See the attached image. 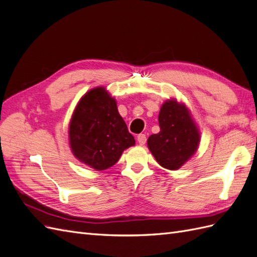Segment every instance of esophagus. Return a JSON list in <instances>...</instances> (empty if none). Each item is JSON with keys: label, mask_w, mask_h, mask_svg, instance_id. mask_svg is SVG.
Segmentation results:
<instances>
[{"label": "esophagus", "mask_w": 257, "mask_h": 257, "mask_svg": "<svg viewBox=\"0 0 257 257\" xmlns=\"http://www.w3.org/2000/svg\"><path fill=\"white\" fill-rule=\"evenodd\" d=\"M146 141H147V137L145 134H140L137 136V142H139L140 145H145Z\"/></svg>", "instance_id": "34e87169"}]
</instances>
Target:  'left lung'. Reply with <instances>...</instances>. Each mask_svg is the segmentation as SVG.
I'll list each match as a JSON object with an SVG mask.
<instances>
[{
    "label": "left lung",
    "instance_id": "8db88e82",
    "mask_svg": "<svg viewBox=\"0 0 257 257\" xmlns=\"http://www.w3.org/2000/svg\"><path fill=\"white\" fill-rule=\"evenodd\" d=\"M160 132L149 136L148 148L158 164L177 170L196 152L199 134L189 111L176 100H168L159 112Z\"/></svg>",
    "mask_w": 257,
    "mask_h": 257
}]
</instances>
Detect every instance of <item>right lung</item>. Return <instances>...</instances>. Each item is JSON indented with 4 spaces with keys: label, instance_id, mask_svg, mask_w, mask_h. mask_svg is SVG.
Masks as SVG:
<instances>
[{
    "label": "right lung",
    "instance_id": "right-lung-1",
    "mask_svg": "<svg viewBox=\"0 0 257 257\" xmlns=\"http://www.w3.org/2000/svg\"><path fill=\"white\" fill-rule=\"evenodd\" d=\"M70 144L75 157L96 170L115 165L123 150L135 144L115 100L102 87L80 99L70 123Z\"/></svg>",
    "mask_w": 257,
    "mask_h": 257
}]
</instances>
